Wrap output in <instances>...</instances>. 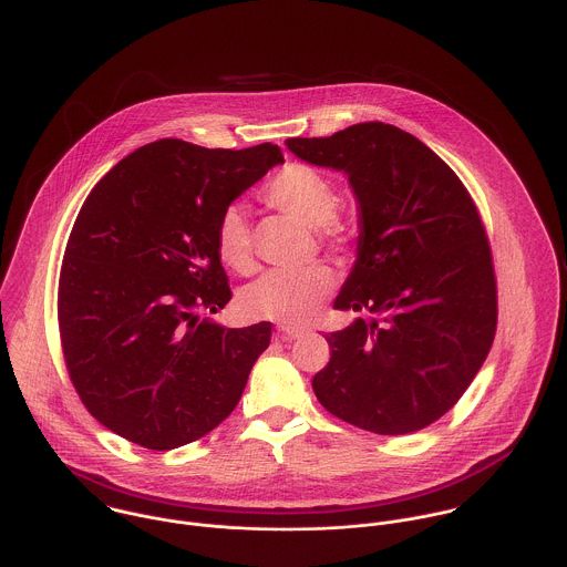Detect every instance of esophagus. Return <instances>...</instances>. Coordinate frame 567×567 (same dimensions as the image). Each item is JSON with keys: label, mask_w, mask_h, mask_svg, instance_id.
<instances>
[{"label": "esophagus", "mask_w": 567, "mask_h": 567, "mask_svg": "<svg viewBox=\"0 0 567 567\" xmlns=\"http://www.w3.org/2000/svg\"><path fill=\"white\" fill-rule=\"evenodd\" d=\"M277 336H279L284 342H288V340L301 338V336H303V329H299V327H279Z\"/></svg>", "instance_id": "1"}]
</instances>
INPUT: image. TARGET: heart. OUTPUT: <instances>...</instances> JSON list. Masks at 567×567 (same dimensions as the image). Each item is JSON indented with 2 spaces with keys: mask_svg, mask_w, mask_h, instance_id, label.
Masks as SVG:
<instances>
[{
  "mask_svg": "<svg viewBox=\"0 0 567 567\" xmlns=\"http://www.w3.org/2000/svg\"><path fill=\"white\" fill-rule=\"evenodd\" d=\"M261 198L295 220L321 229L324 238L338 236V196L323 174L303 163L286 165L264 189ZM216 248L220 259L246 272L252 266V231L248 214L240 205L223 209L216 225ZM333 290V275L327 266L286 272L272 270L250 284L240 297L243 312L250 319H268L281 324L310 323Z\"/></svg>",
  "mask_w": 567,
  "mask_h": 567,
  "instance_id": "1",
  "label": "heart"
}]
</instances>
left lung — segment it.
<instances>
[{
  "label": "left lung",
  "mask_w": 567,
  "mask_h": 567,
  "mask_svg": "<svg viewBox=\"0 0 567 567\" xmlns=\"http://www.w3.org/2000/svg\"><path fill=\"white\" fill-rule=\"evenodd\" d=\"M286 146L344 172L358 200V257L333 308L369 319L324 336L319 402L375 434L434 423L481 371L497 323L491 248L470 192L423 142L384 122Z\"/></svg>",
  "instance_id": "obj_1"
}]
</instances>
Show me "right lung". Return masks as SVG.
Listing matches in <instances>:
<instances>
[{
	"label": "right lung",
	"instance_id": "right-lung-1",
	"mask_svg": "<svg viewBox=\"0 0 567 567\" xmlns=\"http://www.w3.org/2000/svg\"><path fill=\"white\" fill-rule=\"evenodd\" d=\"M277 163L272 144L209 151L159 140L86 196L61 268V344L82 404L122 439L174 450L240 402L272 329L209 319L231 301L216 225Z\"/></svg>",
	"mask_w": 567,
	"mask_h": 567
}]
</instances>
